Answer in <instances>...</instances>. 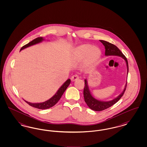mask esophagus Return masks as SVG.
<instances>
[{"label": "esophagus", "mask_w": 147, "mask_h": 147, "mask_svg": "<svg viewBox=\"0 0 147 147\" xmlns=\"http://www.w3.org/2000/svg\"><path fill=\"white\" fill-rule=\"evenodd\" d=\"M78 79H79V77H78V76H77V75H74V76H72L71 78V82H74V81H76V80H77Z\"/></svg>", "instance_id": "esophagus-1"}]
</instances>
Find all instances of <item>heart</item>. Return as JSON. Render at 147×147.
<instances>
[{
  "label": "heart",
  "instance_id": "heart-1",
  "mask_svg": "<svg viewBox=\"0 0 147 147\" xmlns=\"http://www.w3.org/2000/svg\"><path fill=\"white\" fill-rule=\"evenodd\" d=\"M101 52L97 47H93L90 44H83L77 47L73 51V59L76 62L83 60L85 66H90L98 62Z\"/></svg>",
  "mask_w": 147,
  "mask_h": 147
}]
</instances>
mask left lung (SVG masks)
Returning <instances> with one entry per match:
<instances>
[{
    "label": "left lung",
    "mask_w": 147,
    "mask_h": 147,
    "mask_svg": "<svg viewBox=\"0 0 147 147\" xmlns=\"http://www.w3.org/2000/svg\"><path fill=\"white\" fill-rule=\"evenodd\" d=\"M100 41L103 44V45L105 46V56H119L125 60L126 62V66H127V76L128 73V61L126 57L123 55L121 51L115 45L104 40H100ZM84 81H85V86H84L83 94H84L85 102L90 109L95 111H100L104 110L106 109L109 108L110 107L114 105L115 104H116L123 95L125 91L126 90V86H127V82H126V85L123 90L122 91V92L119 95V96H117L116 98H113V100H111L110 101H101L95 98L92 95L91 91L89 89L87 79H85Z\"/></svg>",
    "instance_id": "left-lung-1"
}]
</instances>
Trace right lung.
Returning <instances> with one entry per match:
<instances>
[{"mask_svg": "<svg viewBox=\"0 0 147 147\" xmlns=\"http://www.w3.org/2000/svg\"><path fill=\"white\" fill-rule=\"evenodd\" d=\"M43 41H45V39L41 37H37L35 40H32V41L29 42L27 45H25L24 46H23L20 51H22V49H25L28 47H29L30 46H34L36 44L40 43L41 42H43ZM49 41V40H47ZM70 83V79H67L64 83L63 85H62V86L58 89V90L57 91L55 94L52 97L50 98L49 100L42 102H39V103H32V102H30L26 100H25L28 105L38 109H42V110H45V109H47L52 107V106H53L54 105H56V104L58 102V101L59 100V99L62 97L63 93L64 92V91H65V90L67 89V88H68V86L69 85Z\"/></svg>", "mask_w": 147, "mask_h": 147, "instance_id": "add662e5", "label": "right lung"}]
</instances>
